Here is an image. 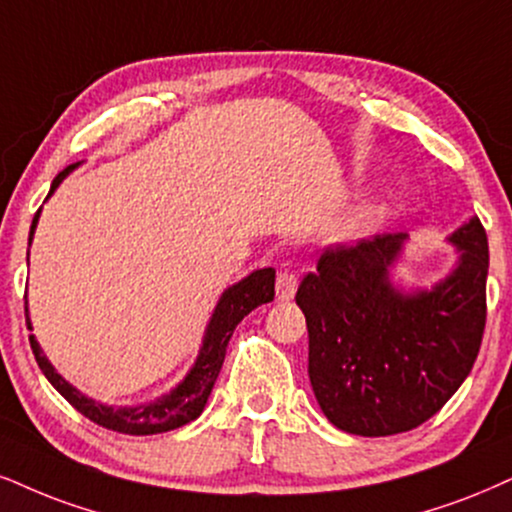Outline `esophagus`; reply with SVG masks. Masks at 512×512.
Returning a JSON list of instances; mask_svg holds the SVG:
<instances>
[{"label":"esophagus","instance_id":"esophagus-1","mask_svg":"<svg viewBox=\"0 0 512 512\" xmlns=\"http://www.w3.org/2000/svg\"><path fill=\"white\" fill-rule=\"evenodd\" d=\"M296 287H299V277H296L292 266H289V263H285V266L280 268V273H277V282H275L277 299H280V301L294 299Z\"/></svg>","mask_w":512,"mask_h":512}]
</instances>
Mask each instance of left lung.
<instances>
[{"instance_id":"8db88e82","label":"left lung","mask_w":512,"mask_h":512,"mask_svg":"<svg viewBox=\"0 0 512 512\" xmlns=\"http://www.w3.org/2000/svg\"><path fill=\"white\" fill-rule=\"evenodd\" d=\"M408 235L327 246L301 280L308 377L325 418L358 437L415 430L456 394L487 325L489 242L479 218L449 237L458 263L432 289L401 292L389 268Z\"/></svg>"}]
</instances>
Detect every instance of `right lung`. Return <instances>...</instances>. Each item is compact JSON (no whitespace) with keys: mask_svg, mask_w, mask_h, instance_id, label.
Segmentation results:
<instances>
[{"mask_svg":"<svg viewBox=\"0 0 512 512\" xmlns=\"http://www.w3.org/2000/svg\"><path fill=\"white\" fill-rule=\"evenodd\" d=\"M75 166H78V163H73V166H68L66 170H61V173L56 175L47 199L52 197L54 189L61 185V180L66 178ZM37 218H40V211L35 213L33 225H30V239H33V232L37 227ZM273 296H275L273 268L254 270V273L246 275L244 280H239L237 285L227 287L223 296H220L211 320H208L199 356L197 361H194L192 370L185 375V380L170 391V394H163L161 399L142 403V406H104V403L87 399L82 391L75 389L73 384H68L59 372L54 370V365L47 361V356L42 353L40 344H37L33 334H30V349H33L35 361L44 372V377H47L63 399L71 403L78 413L85 415V418L97 422L99 427H106V430L132 434V437L161 434V432L178 430V427L199 418L201 410L206 406L208 396H211L213 384L218 380V372L223 368L227 342H230L235 327L242 323L244 315H249L254 308L273 301ZM25 320H28V330H33L28 318V306H25Z\"/></svg>","mask_w":512,"mask_h":512,"instance_id":"obj_1","label":"right lung"}]
</instances>
